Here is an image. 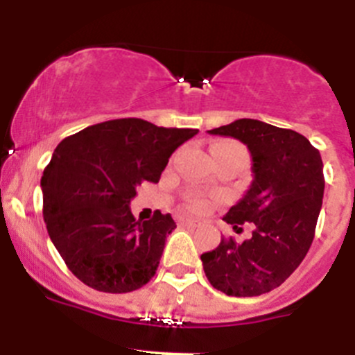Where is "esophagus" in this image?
<instances>
[{
	"label": "esophagus",
	"instance_id": "34e87169",
	"mask_svg": "<svg viewBox=\"0 0 355 355\" xmlns=\"http://www.w3.org/2000/svg\"><path fill=\"white\" fill-rule=\"evenodd\" d=\"M180 224H182V226H187V227H198V226H200V223H198V220H194V218H182Z\"/></svg>",
	"mask_w": 355,
	"mask_h": 355
}]
</instances>
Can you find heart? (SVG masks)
Here are the masks:
<instances>
[{"label":"heart","instance_id":"b5f03b06","mask_svg":"<svg viewBox=\"0 0 355 355\" xmlns=\"http://www.w3.org/2000/svg\"><path fill=\"white\" fill-rule=\"evenodd\" d=\"M214 147H240L238 144H233V141H220V144L214 145ZM207 200L201 196H193L191 198V207L194 208V210H205L207 208Z\"/></svg>","mask_w":355,"mask_h":355}]
</instances>
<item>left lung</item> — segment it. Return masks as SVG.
<instances>
[{
    "instance_id": "obj_1",
    "label": "left lung",
    "mask_w": 355,
    "mask_h": 355,
    "mask_svg": "<svg viewBox=\"0 0 355 355\" xmlns=\"http://www.w3.org/2000/svg\"><path fill=\"white\" fill-rule=\"evenodd\" d=\"M208 132L236 138L252 155V184L224 220L256 227L243 243L230 238L201 254L205 275L227 296H261L282 286L312 245L324 198L322 159L300 132L254 119Z\"/></svg>"
}]
</instances>
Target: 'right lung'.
<instances>
[{"mask_svg": "<svg viewBox=\"0 0 355 355\" xmlns=\"http://www.w3.org/2000/svg\"><path fill=\"white\" fill-rule=\"evenodd\" d=\"M194 135L198 129L115 119L55 147L42 177L43 218L66 266L85 286L121 294L154 277L177 224L159 210L137 220L129 203L138 185L159 182L170 155Z\"/></svg>", "mask_w": 355, "mask_h": 355, "instance_id": "add662e5", "label": "right lung"}]
</instances>
